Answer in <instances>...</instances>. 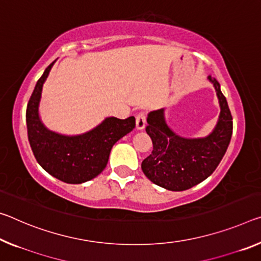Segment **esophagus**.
I'll return each mask as SVG.
<instances>
[{
	"label": "esophagus",
	"instance_id": "34e87169",
	"mask_svg": "<svg viewBox=\"0 0 261 261\" xmlns=\"http://www.w3.org/2000/svg\"><path fill=\"white\" fill-rule=\"evenodd\" d=\"M146 125V115L144 113H139L136 116V127L137 130H143Z\"/></svg>",
	"mask_w": 261,
	"mask_h": 261
}]
</instances>
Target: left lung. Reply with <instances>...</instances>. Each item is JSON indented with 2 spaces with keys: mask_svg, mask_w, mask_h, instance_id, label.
Returning <instances> with one entry per match:
<instances>
[{
  "mask_svg": "<svg viewBox=\"0 0 261 261\" xmlns=\"http://www.w3.org/2000/svg\"><path fill=\"white\" fill-rule=\"evenodd\" d=\"M214 85L221 113L217 124L208 136L185 138L167 125L165 108L147 115L146 132L153 143V151L143 160L144 174L153 184L173 192L194 187L213 174L230 144L232 136V116L221 86L208 76Z\"/></svg>",
  "mask_w": 261,
  "mask_h": 261,
  "instance_id": "obj_1",
  "label": "left lung"
}]
</instances>
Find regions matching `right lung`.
<instances>
[{"label":"right lung","instance_id":"right-lung-1","mask_svg":"<svg viewBox=\"0 0 261 261\" xmlns=\"http://www.w3.org/2000/svg\"><path fill=\"white\" fill-rule=\"evenodd\" d=\"M56 60L37 81L27 108L28 137L36 160L48 174L66 184H82L97 176L108 164L116 142L136 126L134 116L126 119L107 117L82 135L67 136L48 130L41 122L39 103L43 86Z\"/></svg>","mask_w":261,"mask_h":261}]
</instances>
